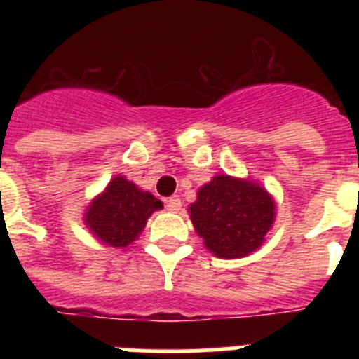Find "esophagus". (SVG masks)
Wrapping results in <instances>:
<instances>
[{"instance_id":"obj_1","label":"esophagus","mask_w":359,"mask_h":359,"mask_svg":"<svg viewBox=\"0 0 359 359\" xmlns=\"http://www.w3.org/2000/svg\"><path fill=\"white\" fill-rule=\"evenodd\" d=\"M167 210L174 212V214L182 210V199H180V198H169V199H167Z\"/></svg>"}]
</instances>
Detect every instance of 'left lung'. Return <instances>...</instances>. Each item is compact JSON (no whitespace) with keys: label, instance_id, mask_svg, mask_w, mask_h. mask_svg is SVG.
<instances>
[{"label":"left lung","instance_id":"1","mask_svg":"<svg viewBox=\"0 0 359 359\" xmlns=\"http://www.w3.org/2000/svg\"><path fill=\"white\" fill-rule=\"evenodd\" d=\"M203 243L219 259H241L262 246L275 221V201L250 180L217 174L189 207Z\"/></svg>","mask_w":359,"mask_h":359}]
</instances>
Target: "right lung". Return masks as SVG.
I'll use <instances>...</instances> for the list:
<instances>
[{"mask_svg":"<svg viewBox=\"0 0 359 359\" xmlns=\"http://www.w3.org/2000/svg\"><path fill=\"white\" fill-rule=\"evenodd\" d=\"M163 203L144 192L123 176L113 177L84 214L86 226L97 239L113 248H126L145 228L152 212Z\"/></svg>","mask_w":359,"mask_h":359,"instance_id":"add662e5","label":"right lung"}]
</instances>
